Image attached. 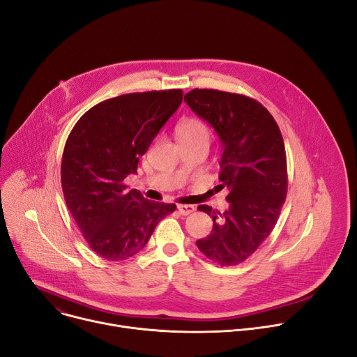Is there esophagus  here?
Returning a JSON list of instances; mask_svg holds the SVG:
<instances>
[{"instance_id": "obj_1", "label": "esophagus", "mask_w": 357, "mask_h": 357, "mask_svg": "<svg viewBox=\"0 0 357 357\" xmlns=\"http://www.w3.org/2000/svg\"><path fill=\"white\" fill-rule=\"evenodd\" d=\"M177 210H178L180 214L187 215V214L195 211V206H191V204H177Z\"/></svg>"}]
</instances>
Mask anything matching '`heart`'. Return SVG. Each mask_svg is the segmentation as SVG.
I'll return each instance as SVG.
<instances>
[{
    "mask_svg": "<svg viewBox=\"0 0 357 357\" xmlns=\"http://www.w3.org/2000/svg\"><path fill=\"white\" fill-rule=\"evenodd\" d=\"M176 137L178 140H203L208 143L210 130L207 124L196 117L184 119L176 127Z\"/></svg>",
    "mask_w": 357,
    "mask_h": 357,
    "instance_id": "1",
    "label": "heart"
}]
</instances>
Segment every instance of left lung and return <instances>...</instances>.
<instances>
[{
  "label": "left lung",
  "mask_w": 357,
  "mask_h": 357,
  "mask_svg": "<svg viewBox=\"0 0 357 357\" xmlns=\"http://www.w3.org/2000/svg\"><path fill=\"white\" fill-rule=\"evenodd\" d=\"M222 142L220 184L229 208L222 214L208 206L211 233L196 241L213 263L234 266L252 256L278 223L287 195V162L278 123L259 101L241 94L195 89L184 96Z\"/></svg>",
  "instance_id": "8db88e82"
}]
</instances>
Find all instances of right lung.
Wrapping results in <instances>:
<instances>
[{
	"mask_svg": "<svg viewBox=\"0 0 357 357\" xmlns=\"http://www.w3.org/2000/svg\"><path fill=\"white\" fill-rule=\"evenodd\" d=\"M181 90L123 94L98 102L71 130L61 161L67 207L94 253L119 261L139 253L176 204L155 203L124 180L137 172Z\"/></svg>",
	"mask_w": 357,
	"mask_h": 357,
	"instance_id": "right-lung-1",
	"label": "right lung"
}]
</instances>
